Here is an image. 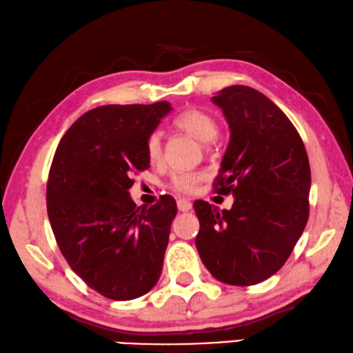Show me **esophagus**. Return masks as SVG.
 <instances>
[{
    "mask_svg": "<svg viewBox=\"0 0 353 353\" xmlns=\"http://www.w3.org/2000/svg\"><path fill=\"white\" fill-rule=\"evenodd\" d=\"M176 206H178V211H180V212H189L190 209H192V203H190L189 200L180 199L176 201Z\"/></svg>",
    "mask_w": 353,
    "mask_h": 353,
    "instance_id": "esophagus-1",
    "label": "esophagus"
}]
</instances>
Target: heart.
I'll list each match as a JSON object with an SVG mask.
<instances>
[{
    "label": "heart",
    "mask_w": 353,
    "mask_h": 353,
    "mask_svg": "<svg viewBox=\"0 0 353 353\" xmlns=\"http://www.w3.org/2000/svg\"><path fill=\"white\" fill-rule=\"evenodd\" d=\"M176 128L183 130L188 134L194 136L200 142H211L217 138L219 125L217 121L206 111L199 108H188L173 119ZM145 153L150 163L157 164L163 157V134L161 132H152L145 141ZM200 176L196 173H178L173 175L170 181V188L181 194H192L196 189Z\"/></svg>",
    "instance_id": "b5f03b06"
}]
</instances>
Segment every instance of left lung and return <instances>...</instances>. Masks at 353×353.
Here are the masks:
<instances>
[{
    "label": "left lung",
    "mask_w": 353,
    "mask_h": 353,
    "mask_svg": "<svg viewBox=\"0 0 353 353\" xmlns=\"http://www.w3.org/2000/svg\"><path fill=\"white\" fill-rule=\"evenodd\" d=\"M212 102L231 130L215 192L232 194L230 211L196 200L195 245L215 279L254 285L292 254L308 220L310 164L298 130L276 103L245 85L221 90Z\"/></svg>",
    "instance_id": "8db88e82"
}]
</instances>
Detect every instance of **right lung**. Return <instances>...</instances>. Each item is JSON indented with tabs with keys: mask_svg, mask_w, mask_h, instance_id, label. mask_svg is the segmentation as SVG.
Listing matches in <instances>:
<instances>
[{
	"mask_svg": "<svg viewBox=\"0 0 353 353\" xmlns=\"http://www.w3.org/2000/svg\"><path fill=\"white\" fill-rule=\"evenodd\" d=\"M169 102L103 105L68 128L46 186L48 217L66 262L90 288L130 301L157 285L176 201L136 208L132 173L150 167L145 141Z\"/></svg>",
	"mask_w": 353,
	"mask_h": 353,
	"instance_id": "obj_1",
	"label": "right lung"
}]
</instances>
